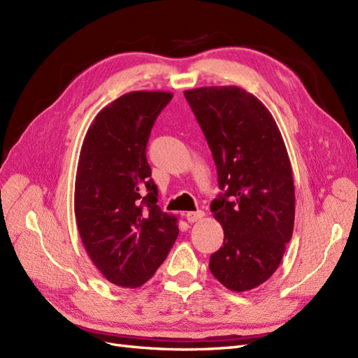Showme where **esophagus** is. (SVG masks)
I'll return each instance as SVG.
<instances>
[{"label":"esophagus","instance_id":"obj_1","mask_svg":"<svg viewBox=\"0 0 358 358\" xmlns=\"http://www.w3.org/2000/svg\"><path fill=\"white\" fill-rule=\"evenodd\" d=\"M204 218V212L203 210H196V212H188L187 213V220L188 222H197Z\"/></svg>","mask_w":358,"mask_h":358}]
</instances>
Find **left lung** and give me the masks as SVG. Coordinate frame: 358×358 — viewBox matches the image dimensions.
Masks as SVG:
<instances>
[{"label":"left lung","instance_id":"obj_1","mask_svg":"<svg viewBox=\"0 0 358 358\" xmlns=\"http://www.w3.org/2000/svg\"><path fill=\"white\" fill-rule=\"evenodd\" d=\"M212 150L221 194L210 204L224 246L209 268L231 291L252 289L279 267L294 229V180L267 107L237 86L183 92Z\"/></svg>","mask_w":358,"mask_h":358}]
</instances>
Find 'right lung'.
Returning <instances> with one entry per match:
<instances>
[{
    "label": "right lung",
    "instance_id": "obj_1",
    "mask_svg": "<svg viewBox=\"0 0 358 358\" xmlns=\"http://www.w3.org/2000/svg\"><path fill=\"white\" fill-rule=\"evenodd\" d=\"M173 94L134 91L95 116L80 149L74 213L82 243L109 282L137 288L154 276L179 234L162 212L146 146Z\"/></svg>",
    "mask_w": 358,
    "mask_h": 358
}]
</instances>
